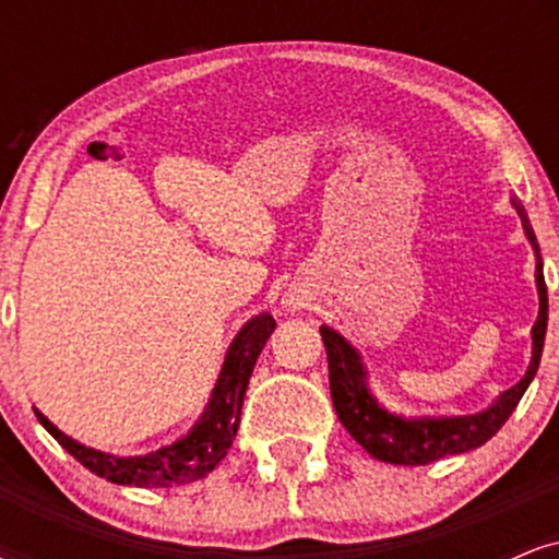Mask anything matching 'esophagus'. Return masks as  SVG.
Here are the masks:
<instances>
[{
	"label": "esophagus",
	"mask_w": 559,
	"mask_h": 559,
	"mask_svg": "<svg viewBox=\"0 0 559 559\" xmlns=\"http://www.w3.org/2000/svg\"><path fill=\"white\" fill-rule=\"evenodd\" d=\"M288 305H292V307H294V310H297V307H299V301H288Z\"/></svg>",
	"instance_id": "34e87169"
}]
</instances>
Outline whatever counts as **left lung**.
Listing matches in <instances>:
<instances>
[{
  "label": "left lung",
  "mask_w": 559,
  "mask_h": 559,
  "mask_svg": "<svg viewBox=\"0 0 559 559\" xmlns=\"http://www.w3.org/2000/svg\"><path fill=\"white\" fill-rule=\"evenodd\" d=\"M510 204L521 215L525 239L536 254V292H538V318L531 329V362L528 370L515 386L493 400L489 407L473 415H400L391 413L378 402L370 389V376L365 368L362 355L355 349L338 331L331 325H320L325 355H329V381L331 400L336 407L338 420L352 439L376 460L391 465H428L433 460L449 457V454H463L491 439L504 426L512 409L518 407L525 389L534 381L538 362H542L544 336H547L549 299L547 284H544V262L538 252V241L525 215L521 199L510 197Z\"/></svg>",
  "instance_id": "obj_1"
}]
</instances>
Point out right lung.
Returning <instances> with one entry per match:
<instances>
[{"instance_id": "obj_1", "label": "right lung", "mask_w": 559, "mask_h": 559, "mask_svg": "<svg viewBox=\"0 0 559 559\" xmlns=\"http://www.w3.org/2000/svg\"><path fill=\"white\" fill-rule=\"evenodd\" d=\"M273 331L275 320L271 312H260V316L247 320L228 346L221 376H217L213 394H210L207 407L199 415V420L181 439L152 449L146 454L120 457V454L99 452V449L70 439L38 409L34 413L38 423L60 441L62 449H68L83 467H88L99 478H107L110 484L144 486V489H168V486L191 484V480L213 473L215 465L226 457L230 444H234L249 378H252L254 362H258L262 346Z\"/></svg>"}]
</instances>
